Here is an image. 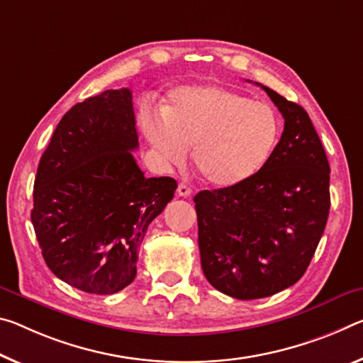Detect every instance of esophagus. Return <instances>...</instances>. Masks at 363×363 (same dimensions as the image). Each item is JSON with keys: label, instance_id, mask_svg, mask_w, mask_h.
I'll list each match as a JSON object with an SVG mask.
<instances>
[{"label": "esophagus", "instance_id": "34e87169", "mask_svg": "<svg viewBox=\"0 0 363 363\" xmlns=\"http://www.w3.org/2000/svg\"><path fill=\"white\" fill-rule=\"evenodd\" d=\"M191 194L192 189L189 187L186 182H181L179 186H177V195H179V197H191Z\"/></svg>", "mask_w": 363, "mask_h": 363}]
</instances>
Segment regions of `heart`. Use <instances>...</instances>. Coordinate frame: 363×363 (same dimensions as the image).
I'll return each mask as SVG.
<instances>
[{
    "instance_id": "obj_1",
    "label": "heart",
    "mask_w": 363,
    "mask_h": 363,
    "mask_svg": "<svg viewBox=\"0 0 363 363\" xmlns=\"http://www.w3.org/2000/svg\"><path fill=\"white\" fill-rule=\"evenodd\" d=\"M142 123L166 163L182 164L194 147L195 169L215 187H233L255 176L279 139L272 108L218 85L177 87L161 114L145 109Z\"/></svg>"
}]
</instances>
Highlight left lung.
<instances>
[{
    "label": "left lung",
    "instance_id": "obj_1",
    "mask_svg": "<svg viewBox=\"0 0 363 363\" xmlns=\"http://www.w3.org/2000/svg\"><path fill=\"white\" fill-rule=\"evenodd\" d=\"M262 89L284 118L272 158L250 179L194 197L205 278L240 301L296 284L330 213V163L307 111Z\"/></svg>",
    "mask_w": 363,
    "mask_h": 363
}]
</instances>
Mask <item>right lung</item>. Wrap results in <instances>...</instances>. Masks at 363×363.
Wrapping results in <instances>:
<instances>
[{
  "label": "right lung",
  "mask_w": 363,
  "mask_h": 363,
  "mask_svg": "<svg viewBox=\"0 0 363 363\" xmlns=\"http://www.w3.org/2000/svg\"><path fill=\"white\" fill-rule=\"evenodd\" d=\"M129 89L74 105L40 158L32 224L48 268L89 294L134 281L148 224L174 197L172 177H145Z\"/></svg>",
  "instance_id": "right-lung-1"
}]
</instances>
